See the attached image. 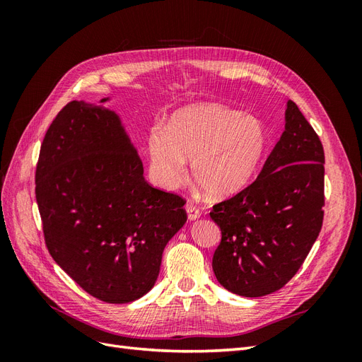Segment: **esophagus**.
I'll use <instances>...</instances> for the list:
<instances>
[{
    "label": "esophagus",
    "instance_id": "34e87169",
    "mask_svg": "<svg viewBox=\"0 0 362 362\" xmlns=\"http://www.w3.org/2000/svg\"><path fill=\"white\" fill-rule=\"evenodd\" d=\"M185 211H187V216H189V221H196V218L201 217V211L199 208L193 205L192 202H187L185 204Z\"/></svg>",
    "mask_w": 362,
    "mask_h": 362
}]
</instances>
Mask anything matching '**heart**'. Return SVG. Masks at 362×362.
<instances>
[{"label":"heart","instance_id":"b5f03b06","mask_svg":"<svg viewBox=\"0 0 362 362\" xmlns=\"http://www.w3.org/2000/svg\"><path fill=\"white\" fill-rule=\"evenodd\" d=\"M266 148L267 133L258 117L218 104L190 105L175 112L166 127L149 129V177L161 189H177L190 158L193 178L204 190L226 198L249 184Z\"/></svg>","mask_w":362,"mask_h":362}]
</instances>
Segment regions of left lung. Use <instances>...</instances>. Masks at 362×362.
Segmentation results:
<instances>
[{
  "label": "left lung",
  "instance_id": "left-lung-1",
  "mask_svg": "<svg viewBox=\"0 0 362 362\" xmlns=\"http://www.w3.org/2000/svg\"><path fill=\"white\" fill-rule=\"evenodd\" d=\"M323 206V145L290 100L286 131L257 180L213 205L210 216L222 233L213 255L217 281L245 298L282 288L319 237Z\"/></svg>",
  "mask_w": 362,
  "mask_h": 362
}]
</instances>
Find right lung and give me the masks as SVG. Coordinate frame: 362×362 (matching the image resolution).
Here are the masks:
<instances>
[{
    "instance_id": "right-lung-1",
    "label": "right lung",
    "mask_w": 362,
    "mask_h": 362,
    "mask_svg": "<svg viewBox=\"0 0 362 362\" xmlns=\"http://www.w3.org/2000/svg\"><path fill=\"white\" fill-rule=\"evenodd\" d=\"M36 201L54 261L108 303L154 287L163 250L187 221L181 196L144 178L119 116L83 101L64 105L43 137Z\"/></svg>"
}]
</instances>
